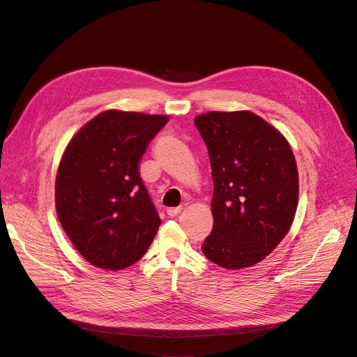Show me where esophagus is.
I'll return each instance as SVG.
<instances>
[{
    "label": "esophagus",
    "instance_id": "esophagus-1",
    "mask_svg": "<svg viewBox=\"0 0 357 357\" xmlns=\"http://www.w3.org/2000/svg\"><path fill=\"white\" fill-rule=\"evenodd\" d=\"M181 211H182V207H176V208H167L166 213L169 217H176Z\"/></svg>",
    "mask_w": 357,
    "mask_h": 357
}]
</instances>
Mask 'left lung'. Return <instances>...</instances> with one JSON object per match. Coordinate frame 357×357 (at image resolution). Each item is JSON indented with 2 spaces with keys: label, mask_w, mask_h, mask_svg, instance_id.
Instances as JSON below:
<instances>
[{
  "label": "left lung",
  "mask_w": 357,
  "mask_h": 357,
  "mask_svg": "<svg viewBox=\"0 0 357 357\" xmlns=\"http://www.w3.org/2000/svg\"><path fill=\"white\" fill-rule=\"evenodd\" d=\"M207 144L213 230L201 246L224 269L250 268L288 234L298 205V169L288 140L252 111L195 117Z\"/></svg>",
  "instance_id": "obj_1"
}]
</instances>
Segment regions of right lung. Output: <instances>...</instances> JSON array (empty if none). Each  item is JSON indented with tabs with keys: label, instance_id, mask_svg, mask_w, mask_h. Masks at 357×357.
Instances as JSON below:
<instances>
[{
	"label": "right lung",
	"instance_id": "add662e5",
	"mask_svg": "<svg viewBox=\"0 0 357 357\" xmlns=\"http://www.w3.org/2000/svg\"><path fill=\"white\" fill-rule=\"evenodd\" d=\"M167 116L107 109L66 146L54 183L62 227L91 265L120 271L143 257L160 218L139 175Z\"/></svg>",
	"mask_w": 357,
	"mask_h": 357
}]
</instances>
